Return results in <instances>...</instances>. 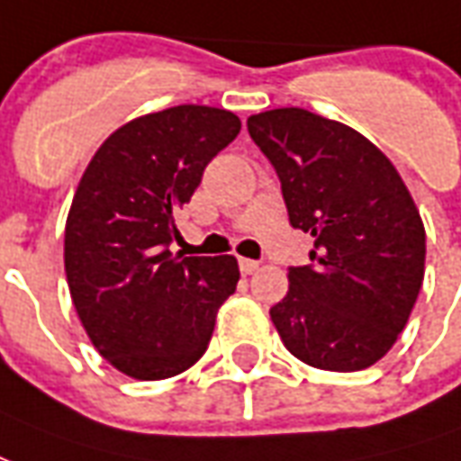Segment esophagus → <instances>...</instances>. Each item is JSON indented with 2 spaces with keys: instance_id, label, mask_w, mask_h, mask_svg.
Listing matches in <instances>:
<instances>
[{
  "instance_id": "obj_1",
  "label": "esophagus",
  "mask_w": 461,
  "mask_h": 461,
  "mask_svg": "<svg viewBox=\"0 0 461 461\" xmlns=\"http://www.w3.org/2000/svg\"><path fill=\"white\" fill-rule=\"evenodd\" d=\"M238 267H240L243 275H253L260 265H258V260H250V258H240V260H238Z\"/></svg>"
}]
</instances>
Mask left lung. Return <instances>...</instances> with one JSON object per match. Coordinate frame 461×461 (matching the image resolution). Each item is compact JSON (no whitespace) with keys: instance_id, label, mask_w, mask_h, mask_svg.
<instances>
[{"instance_id":"1","label":"left lung","mask_w":461,"mask_h":461,"mask_svg":"<svg viewBox=\"0 0 461 461\" xmlns=\"http://www.w3.org/2000/svg\"><path fill=\"white\" fill-rule=\"evenodd\" d=\"M282 186L309 265L270 309L282 344L321 371H361L408 324L425 275V228L388 157L364 134L302 107L248 117Z\"/></svg>"}]
</instances>
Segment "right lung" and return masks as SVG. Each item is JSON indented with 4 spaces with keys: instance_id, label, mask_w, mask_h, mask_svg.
Listing matches in <instances>:
<instances>
[{
    "instance_id": "right-lung-1",
    "label": "right lung",
    "mask_w": 461,
    "mask_h": 461,
    "mask_svg": "<svg viewBox=\"0 0 461 461\" xmlns=\"http://www.w3.org/2000/svg\"><path fill=\"white\" fill-rule=\"evenodd\" d=\"M240 132L218 107L179 105L107 137L83 174L66 223V277L100 356L140 381L186 371L206 354L216 312L235 292L233 255L181 258L174 213Z\"/></svg>"
}]
</instances>
